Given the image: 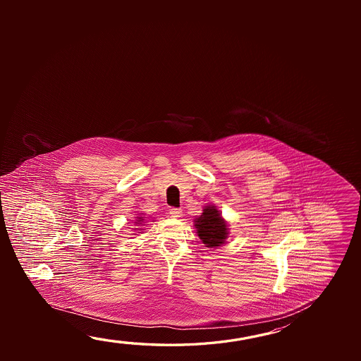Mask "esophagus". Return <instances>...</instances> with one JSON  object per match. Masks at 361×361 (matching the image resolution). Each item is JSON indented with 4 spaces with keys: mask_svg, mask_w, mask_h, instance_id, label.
Listing matches in <instances>:
<instances>
[{
    "mask_svg": "<svg viewBox=\"0 0 361 361\" xmlns=\"http://www.w3.org/2000/svg\"><path fill=\"white\" fill-rule=\"evenodd\" d=\"M170 214H171V216H173V218H181L183 216V210L178 209V207H171L170 209Z\"/></svg>",
    "mask_w": 361,
    "mask_h": 361,
    "instance_id": "obj_1",
    "label": "esophagus"
}]
</instances>
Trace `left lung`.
Returning <instances> with one entry per match:
<instances>
[{"mask_svg": "<svg viewBox=\"0 0 361 361\" xmlns=\"http://www.w3.org/2000/svg\"><path fill=\"white\" fill-rule=\"evenodd\" d=\"M194 224L201 242L207 248H216L223 245L229 234L226 221L218 209L213 205L204 207L200 216L194 220Z\"/></svg>", "mask_w": 361, "mask_h": 361, "instance_id": "obj_1", "label": "left lung"}]
</instances>
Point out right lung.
Returning a JSON list of instances; mask_svg holds the SVG:
<instances>
[{"mask_svg": "<svg viewBox=\"0 0 361 361\" xmlns=\"http://www.w3.org/2000/svg\"><path fill=\"white\" fill-rule=\"evenodd\" d=\"M137 219H138V220H136V221H135V224L145 225V224H142L143 220H145V219H143V216H140V218H138V216H137ZM137 229H138V228H137ZM141 231H142V229H141Z\"/></svg>", "mask_w": 361, "mask_h": 361, "instance_id": "1", "label": "right lung"}]
</instances>
